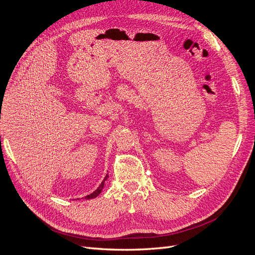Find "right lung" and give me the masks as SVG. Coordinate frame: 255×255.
<instances>
[{
	"label": "right lung",
	"mask_w": 255,
	"mask_h": 255,
	"mask_svg": "<svg viewBox=\"0 0 255 255\" xmlns=\"http://www.w3.org/2000/svg\"><path fill=\"white\" fill-rule=\"evenodd\" d=\"M108 178H109V175H107L106 177H105V180L101 182V184L99 185V187L93 192V193H91V195H89V196H87L85 199H87V200H90V199H93V198H96L99 193L101 192V190H103V188L105 187V183H106V181L108 180Z\"/></svg>",
	"instance_id": "1"
}]
</instances>
